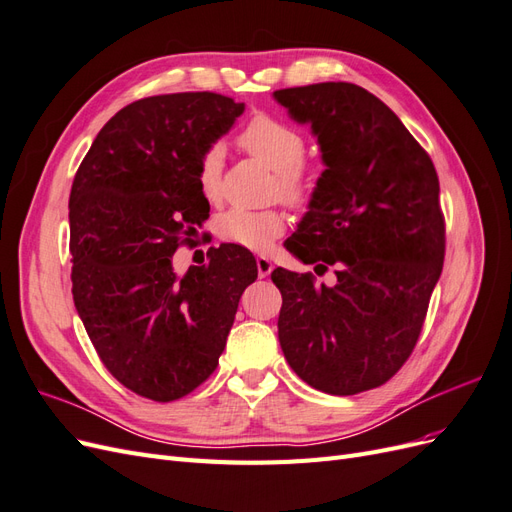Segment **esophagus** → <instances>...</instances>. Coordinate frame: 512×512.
<instances>
[{"label":"esophagus","instance_id":"1","mask_svg":"<svg viewBox=\"0 0 512 512\" xmlns=\"http://www.w3.org/2000/svg\"><path fill=\"white\" fill-rule=\"evenodd\" d=\"M256 269H258V275H260V277L271 275V271H273L271 258H269V256H258V258H256Z\"/></svg>","mask_w":512,"mask_h":512}]
</instances>
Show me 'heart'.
Wrapping results in <instances>:
<instances>
[{
    "instance_id": "heart-1",
    "label": "heart",
    "mask_w": 512,
    "mask_h": 512,
    "mask_svg": "<svg viewBox=\"0 0 512 512\" xmlns=\"http://www.w3.org/2000/svg\"><path fill=\"white\" fill-rule=\"evenodd\" d=\"M239 147L250 153L258 162L273 170L271 194L280 196L284 203L301 207L314 194L316 173L309 164L305 153L303 134L286 123L267 113L254 115L239 134ZM196 183L200 196L209 205L220 203L222 198V149L218 145L209 147L198 160ZM286 228L284 213L280 209H228L218 220L215 230L228 241L245 247V250L265 252L271 243L282 235Z\"/></svg>"
}]
</instances>
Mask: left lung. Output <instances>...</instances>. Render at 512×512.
I'll return each mask as SVG.
<instances>
[{
  "instance_id": "obj_1",
  "label": "left lung",
  "mask_w": 512,
  "mask_h": 512,
  "mask_svg": "<svg viewBox=\"0 0 512 512\" xmlns=\"http://www.w3.org/2000/svg\"><path fill=\"white\" fill-rule=\"evenodd\" d=\"M309 123L324 168L286 250L335 271L275 269L282 292L277 335L301 380L329 395H356L391 380L421 335L444 265L440 183L427 151L367 89L316 83L273 91Z\"/></svg>"
}]
</instances>
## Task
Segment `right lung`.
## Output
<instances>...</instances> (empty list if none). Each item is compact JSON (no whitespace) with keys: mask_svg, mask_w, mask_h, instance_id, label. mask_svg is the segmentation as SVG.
Instances as JSON below:
<instances>
[{"mask_svg":"<svg viewBox=\"0 0 512 512\" xmlns=\"http://www.w3.org/2000/svg\"><path fill=\"white\" fill-rule=\"evenodd\" d=\"M211 91L136 100L106 121L70 192L72 297L100 361L153 401L192 393L218 367L256 260L211 247L185 275L173 254L209 218L196 168L243 113Z\"/></svg>","mask_w":512,"mask_h":512,"instance_id":"obj_1","label":"right lung"}]
</instances>
